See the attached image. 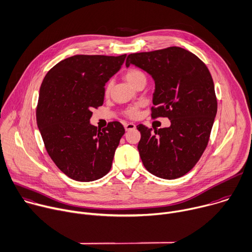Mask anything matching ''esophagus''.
<instances>
[{
  "label": "esophagus",
  "instance_id": "34e87169",
  "mask_svg": "<svg viewBox=\"0 0 252 252\" xmlns=\"http://www.w3.org/2000/svg\"><path fill=\"white\" fill-rule=\"evenodd\" d=\"M124 127H125L126 131H130V130H134L136 128V125L133 124V123H126L124 125Z\"/></svg>",
  "mask_w": 252,
  "mask_h": 252
}]
</instances>
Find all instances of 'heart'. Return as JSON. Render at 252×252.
<instances>
[{
  "instance_id": "heart-1",
  "label": "heart",
  "mask_w": 252,
  "mask_h": 252,
  "mask_svg": "<svg viewBox=\"0 0 252 252\" xmlns=\"http://www.w3.org/2000/svg\"><path fill=\"white\" fill-rule=\"evenodd\" d=\"M124 78H125V80L130 84V85H132L133 87L135 86V85H137L139 82H141V81H145L146 82V75H145V73L142 71V70H140V69H138V68H131V69H129V70H127L126 72H125V74H124ZM110 83H107V85H106V87H105V93L107 94V93H109V91H110ZM125 115L127 116V117H129V118H135V117H137V115H138V106H134V107H131V108H129V109H127L126 111H125Z\"/></svg>"
}]
</instances>
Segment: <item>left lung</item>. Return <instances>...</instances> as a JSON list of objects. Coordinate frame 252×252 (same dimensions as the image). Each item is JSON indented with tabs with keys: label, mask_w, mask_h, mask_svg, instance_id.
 I'll list each match as a JSON object with an SVG mask.
<instances>
[{
	"label": "left lung",
	"mask_w": 252,
	"mask_h": 252,
	"mask_svg": "<svg viewBox=\"0 0 252 252\" xmlns=\"http://www.w3.org/2000/svg\"><path fill=\"white\" fill-rule=\"evenodd\" d=\"M130 64L147 71L155 81L151 116L171 120L170 127L154 132L137 126L143 165L156 177L178 179L194 167L210 140L218 111L211 72L195 55L179 46L131 54L126 66Z\"/></svg>",
	"instance_id": "1"
}]
</instances>
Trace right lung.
I'll return each mask as SVG.
<instances>
[{
	"instance_id": "1",
	"label": "right lung",
	"mask_w": 252,
	"mask_h": 252,
	"mask_svg": "<svg viewBox=\"0 0 252 252\" xmlns=\"http://www.w3.org/2000/svg\"><path fill=\"white\" fill-rule=\"evenodd\" d=\"M119 57L78 55L57 63L39 88L36 123L49 157L72 180L91 182L111 169L125 133L118 121L97 129L92 109L104 101L105 83L121 67Z\"/></svg>"
}]
</instances>
